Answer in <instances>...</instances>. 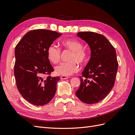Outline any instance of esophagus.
Returning <instances> with one entry per match:
<instances>
[{"mask_svg": "<svg viewBox=\"0 0 135 135\" xmlns=\"http://www.w3.org/2000/svg\"><path fill=\"white\" fill-rule=\"evenodd\" d=\"M68 78H69V76H68L62 75V76H61L60 79H66Z\"/></svg>", "mask_w": 135, "mask_h": 135, "instance_id": "obj_1", "label": "esophagus"}]
</instances>
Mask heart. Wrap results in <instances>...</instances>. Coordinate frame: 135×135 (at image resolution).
<instances>
[{
  "mask_svg": "<svg viewBox=\"0 0 135 135\" xmlns=\"http://www.w3.org/2000/svg\"><path fill=\"white\" fill-rule=\"evenodd\" d=\"M62 48L71 52L68 57V62H62L55 67V73L57 75L68 76L78 70V65L86 62L88 53L83 49V44L75 39L64 40L61 42ZM47 58L54 64L58 63L61 59V50L56 45L52 44L47 48Z\"/></svg>",
  "mask_w": 135,
  "mask_h": 135,
  "instance_id": "heart-1",
  "label": "heart"
}]
</instances>
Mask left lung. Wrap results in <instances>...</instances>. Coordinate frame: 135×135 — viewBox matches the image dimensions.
<instances>
[{
  "mask_svg": "<svg viewBox=\"0 0 135 135\" xmlns=\"http://www.w3.org/2000/svg\"><path fill=\"white\" fill-rule=\"evenodd\" d=\"M78 36L91 48V59L81 73L80 85L75 94L83 103L103 100L113 87L118 62L115 50L105 36L92 31L79 32Z\"/></svg>",
  "mask_w": 135,
  "mask_h": 135,
  "instance_id": "8db88e82",
  "label": "left lung"
}]
</instances>
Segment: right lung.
<instances>
[{
    "label": "right lung",
    "instance_id": "1",
    "mask_svg": "<svg viewBox=\"0 0 135 135\" xmlns=\"http://www.w3.org/2000/svg\"><path fill=\"white\" fill-rule=\"evenodd\" d=\"M62 34L46 29L27 32L15 48L14 74L20 94L36 106L48 103L54 97L59 76L52 77L54 69L47 50ZM46 75L47 76L44 77Z\"/></svg>",
    "mask_w": 135,
    "mask_h": 135
}]
</instances>
